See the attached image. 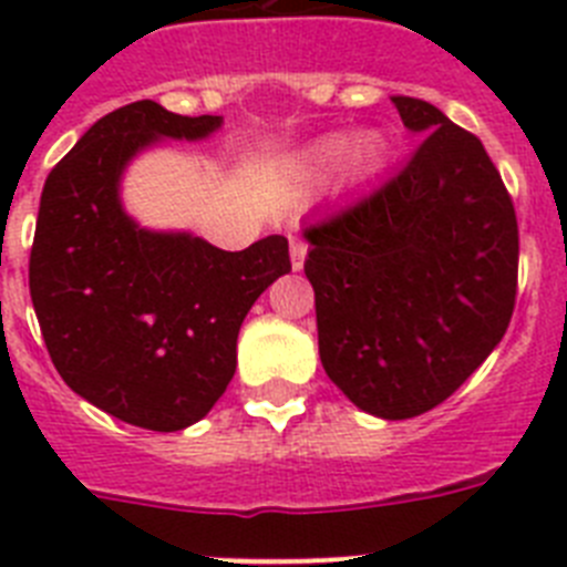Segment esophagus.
Returning <instances> with one entry per match:
<instances>
[{
	"label": "esophagus",
	"instance_id": "1",
	"mask_svg": "<svg viewBox=\"0 0 567 567\" xmlns=\"http://www.w3.org/2000/svg\"><path fill=\"white\" fill-rule=\"evenodd\" d=\"M307 240L298 238V235H292L289 238V255H292V269H300L303 267V260H307Z\"/></svg>",
	"mask_w": 567,
	"mask_h": 567
}]
</instances>
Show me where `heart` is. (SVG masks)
Returning a JSON list of instances; mask_svg holds the SVG:
<instances>
[{
  "instance_id": "obj_1",
  "label": "heart",
  "mask_w": 567,
  "mask_h": 567,
  "mask_svg": "<svg viewBox=\"0 0 567 567\" xmlns=\"http://www.w3.org/2000/svg\"><path fill=\"white\" fill-rule=\"evenodd\" d=\"M340 153H343V142H329L318 150V162H334ZM378 158H380L378 138H365V142H360L358 153H354V162H358L360 167H372V164H378Z\"/></svg>"
}]
</instances>
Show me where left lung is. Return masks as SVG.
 Returning a JSON list of instances; mask_svg holds the SVG:
<instances>
[{
	"instance_id": "8db88e82",
	"label": "left lung",
	"mask_w": 567,
	"mask_h": 567,
	"mask_svg": "<svg viewBox=\"0 0 567 567\" xmlns=\"http://www.w3.org/2000/svg\"><path fill=\"white\" fill-rule=\"evenodd\" d=\"M423 135L378 187L309 224L320 363L358 409L405 420L452 398L503 340L517 300L514 202L483 142L423 99Z\"/></svg>"
}]
</instances>
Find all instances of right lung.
Returning <instances> with one entry per match:
<instances>
[{"label": "right lung", "mask_w": 567, "mask_h": 567, "mask_svg": "<svg viewBox=\"0 0 567 567\" xmlns=\"http://www.w3.org/2000/svg\"><path fill=\"white\" fill-rule=\"evenodd\" d=\"M221 115L133 102L99 118L50 169L30 249V298L64 383L150 432L198 423L235 374L238 329L292 269L284 235L224 252L189 233H150L118 182L158 138H207Z\"/></svg>", "instance_id": "obj_1"}]
</instances>
